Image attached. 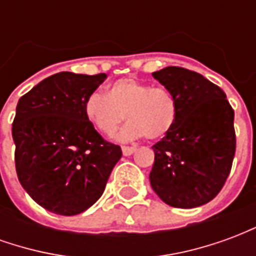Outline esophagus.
<instances>
[{
    "label": "esophagus",
    "mask_w": 256,
    "mask_h": 256,
    "mask_svg": "<svg viewBox=\"0 0 256 256\" xmlns=\"http://www.w3.org/2000/svg\"><path fill=\"white\" fill-rule=\"evenodd\" d=\"M136 146H122V152L124 156H130L133 155L134 152H136Z\"/></svg>",
    "instance_id": "obj_1"
}]
</instances>
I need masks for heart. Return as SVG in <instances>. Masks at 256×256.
Returning <instances> with one entry per match:
<instances>
[{"label": "heart", "mask_w": 256, "mask_h": 256, "mask_svg": "<svg viewBox=\"0 0 256 256\" xmlns=\"http://www.w3.org/2000/svg\"><path fill=\"white\" fill-rule=\"evenodd\" d=\"M84 112L92 126L106 137L115 136L124 118L128 123L118 138H163L174 128L178 104L172 90L134 78L118 79L106 86V96L92 93Z\"/></svg>", "instance_id": "obj_1"}]
</instances>
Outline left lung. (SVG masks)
<instances>
[{"label": "left lung", "mask_w": 256, "mask_h": 256, "mask_svg": "<svg viewBox=\"0 0 256 256\" xmlns=\"http://www.w3.org/2000/svg\"><path fill=\"white\" fill-rule=\"evenodd\" d=\"M152 75L172 92L178 116L170 133L152 146L150 186L172 207L203 206L220 193L230 172L234 111L224 90L194 71L166 67Z\"/></svg>", "instance_id": "left-lung-1"}]
</instances>
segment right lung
I'll use <instances>...</instances> for the list:
<instances>
[{"label":"right lung","instance_id":"obj_1","mask_svg":"<svg viewBox=\"0 0 256 256\" xmlns=\"http://www.w3.org/2000/svg\"><path fill=\"white\" fill-rule=\"evenodd\" d=\"M106 74L58 72L20 97L12 124L14 164L22 186L50 212L76 215L101 198L119 145L86 119L84 101Z\"/></svg>","mask_w":256,"mask_h":256}]
</instances>
